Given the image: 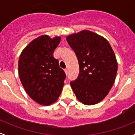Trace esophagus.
Returning a JSON list of instances; mask_svg holds the SVG:
<instances>
[{"label":"esophagus","instance_id":"34e87169","mask_svg":"<svg viewBox=\"0 0 135 135\" xmlns=\"http://www.w3.org/2000/svg\"><path fill=\"white\" fill-rule=\"evenodd\" d=\"M64 71H65V73H66V75H68V69H67V68L64 69Z\"/></svg>","mask_w":135,"mask_h":135}]
</instances>
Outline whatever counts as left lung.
<instances>
[{
	"label": "left lung",
	"instance_id": "left-lung-1",
	"mask_svg": "<svg viewBox=\"0 0 135 135\" xmlns=\"http://www.w3.org/2000/svg\"><path fill=\"white\" fill-rule=\"evenodd\" d=\"M66 40L79 65V75L70 82L72 90L84 105L98 103L114 83L118 70L114 52L106 39L89 30L69 35Z\"/></svg>",
	"mask_w": 135,
	"mask_h": 135
}]
</instances>
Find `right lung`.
<instances>
[{
    "label": "right lung",
    "mask_w": 135,
    "mask_h": 135,
    "mask_svg": "<svg viewBox=\"0 0 135 135\" xmlns=\"http://www.w3.org/2000/svg\"><path fill=\"white\" fill-rule=\"evenodd\" d=\"M61 38L44 35L33 40L22 51L18 69L28 95L40 105H49L58 99L66 75L52 56Z\"/></svg>",
    "instance_id": "1"
}]
</instances>
